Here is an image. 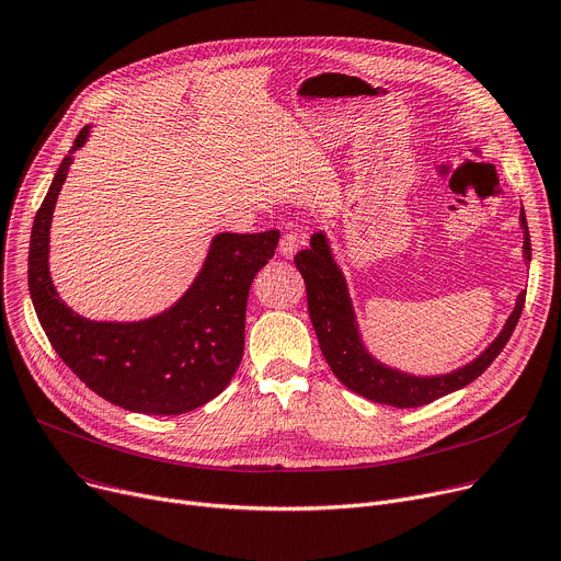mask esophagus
<instances>
[{"label": "esophagus", "mask_w": 561, "mask_h": 561, "mask_svg": "<svg viewBox=\"0 0 561 561\" xmlns=\"http://www.w3.org/2000/svg\"><path fill=\"white\" fill-rule=\"evenodd\" d=\"M300 242H304V240H300V236H298V233H294V231L283 233V236H280V242H278V251H280V255L291 257V255L298 251V244H300Z\"/></svg>", "instance_id": "obj_1"}]
</instances>
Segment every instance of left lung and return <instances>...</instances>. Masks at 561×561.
Segmentation results:
<instances>
[{
	"mask_svg": "<svg viewBox=\"0 0 561 561\" xmlns=\"http://www.w3.org/2000/svg\"><path fill=\"white\" fill-rule=\"evenodd\" d=\"M522 227H524V253L530 261V233L526 213L522 208ZM296 270L306 280L308 289V310L319 339L321 353L336 375V379L348 389L366 400L377 404H389L398 409H413L434 402L447 393H454L469 381L477 379L488 370V366L501 355L505 343L510 341L519 317L524 312L526 291L516 298V308L510 314L503 332L490 343V348L471 364L440 377H413L393 368H386L375 362L362 346L359 332L355 325V314L348 298L346 280H343L339 267L332 261L328 240L323 233H314L310 247L298 251Z\"/></svg>",
	"mask_w": 561,
	"mask_h": 561,
	"instance_id": "obj_1",
	"label": "left lung"
}]
</instances>
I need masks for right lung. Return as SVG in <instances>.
Masks as SVG:
<instances>
[{"label":"right lung","instance_id":"add662e5","mask_svg":"<svg viewBox=\"0 0 561 561\" xmlns=\"http://www.w3.org/2000/svg\"><path fill=\"white\" fill-rule=\"evenodd\" d=\"M90 125L73 141H88ZM67 154L35 213L28 247V291L54 351L103 400L148 415L188 413L220 396L244 353L249 287L276 253L278 231L220 233L191 289L159 317L99 323L71 312L49 276V229L67 180Z\"/></svg>","mask_w":561,"mask_h":561}]
</instances>
